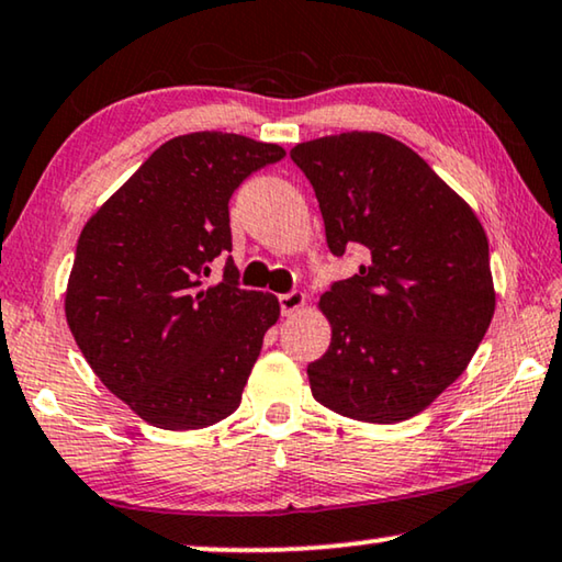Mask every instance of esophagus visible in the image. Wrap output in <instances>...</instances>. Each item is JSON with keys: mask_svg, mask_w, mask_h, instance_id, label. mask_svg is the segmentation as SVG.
I'll list each match as a JSON object with an SVG mask.
<instances>
[{"mask_svg": "<svg viewBox=\"0 0 562 562\" xmlns=\"http://www.w3.org/2000/svg\"><path fill=\"white\" fill-rule=\"evenodd\" d=\"M303 305H305V292L292 290V292H284V295H280V310H282V315L297 313V310L303 307Z\"/></svg>", "mask_w": 562, "mask_h": 562, "instance_id": "esophagus-1", "label": "esophagus"}]
</instances>
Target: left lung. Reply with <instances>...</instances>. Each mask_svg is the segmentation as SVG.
<instances>
[{"label":"left lung","instance_id":"obj_1","mask_svg":"<svg viewBox=\"0 0 562 562\" xmlns=\"http://www.w3.org/2000/svg\"><path fill=\"white\" fill-rule=\"evenodd\" d=\"M290 156L313 183L330 252L366 255L317 303L333 335L307 366L310 391L356 422L422 414L464 373L495 315L487 234L416 150L383 133L315 138Z\"/></svg>","mask_w":562,"mask_h":562}]
</instances>
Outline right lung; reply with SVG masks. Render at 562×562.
Masks as SVG:
<instances>
[{
  "mask_svg": "<svg viewBox=\"0 0 562 562\" xmlns=\"http://www.w3.org/2000/svg\"><path fill=\"white\" fill-rule=\"evenodd\" d=\"M284 148L237 133L166 140L80 232L65 317L95 375L158 429H204L239 408L265 333L270 292L241 290L229 199Z\"/></svg>",
  "mask_w": 562,
  "mask_h": 562,
  "instance_id": "add662e5",
  "label": "right lung"
}]
</instances>
